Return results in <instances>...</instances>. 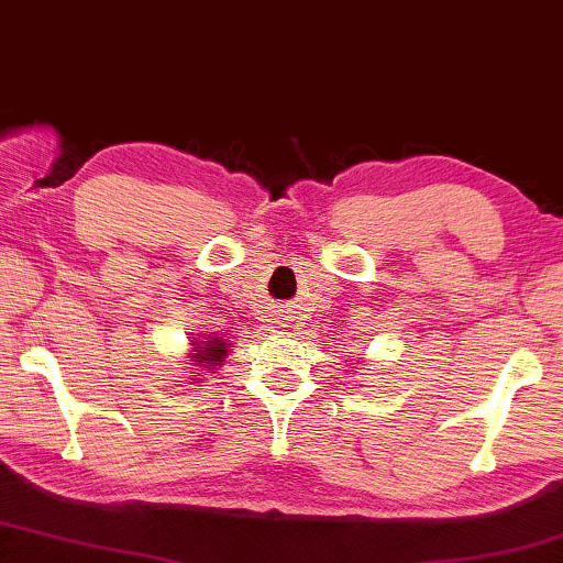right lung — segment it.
I'll list each match as a JSON object with an SVG mask.
<instances>
[{
    "label": "right lung",
    "mask_w": 563,
    "mask_h": 563,
    "mask_svg": "<svg viewBox=\"0 0 563 563\" xmlns=\"http://www.w3.org/2000/svg\"><path fill=\"white\" fill-rule=\"evenodd\" d=\"M233 341L225 335H202L200 341H190V353H187V365H195L192 371L218 373V368L233 351ZM195 383H202V378H190Z\"/></svg>",
    "instance_id": "1"
}]
</instances>
